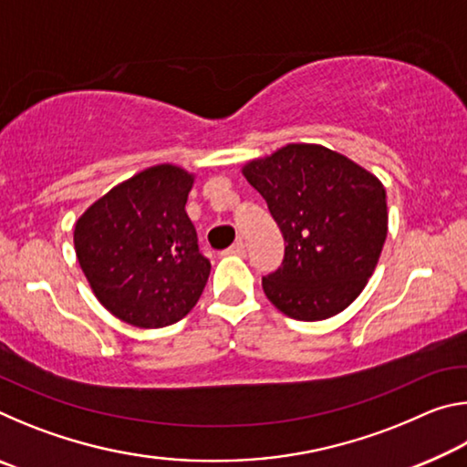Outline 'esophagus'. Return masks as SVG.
<instances>
[{
  "instance_id": "34e87169",
  "label": "esophagus",
  "mask_w": 467,
  "mask_h": 467,
  "mask_svg": "<svg viewBox=\"0 0 467 467\" xmlns=\"http://www.w3.org/2000/svg\"><path fill=\"white\" fill-rule=\"evenodd\" d=\"M226 253H228V255L244 257V255H247V247H244V243H243V239H239V241H236V243L233 244V247H228V249H226Z\"/></svg>"
}]
</instances>
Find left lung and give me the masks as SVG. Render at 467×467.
I'll return each instance as SVG.
<instances>
[{
	"label": "left lung",
	"instance_id": "left-lung-1",
	"mask_svg": "<svg viewBox=\"0 0 467 467\" xmlns=\"http://www.w3.org/2000/svg\"><path fill=\"white\" fill-rule=\"evenodd\" d=\"M284 234V262L262 278L275 309L298 321L342 313L365 290L387 236L385 187L319 144H286L243 167Z\"/></svg>",
	"mask_w": 467,
	"mask_h": 467
}]
</instances>
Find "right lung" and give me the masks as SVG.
I'll return each instance as SVG.
<instances>
[{"label":"right lung","instance_id":"right-lung-1","mask_svg":"<svg viewBox=\"0 0 467 467\" xmlns=\"http://www.w3.org/2000/svg\"><path fill=\"white\" fill-rule=\"evenodd\" d=\"M193 181L177 164H156L115 185L76 220V257L94 296L130 326H171L202 296L210 262L185 212Z\"/></svg>","mask_w":467,"mask_h":467}]
</instances>
